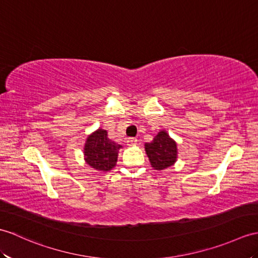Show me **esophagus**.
Instances as JSON below:
<instances>
[{
  "label": "esophagus",
  "instance_id": "1",
  "mask_svg": "<svg viewBox=\"0 0 258 258\" xmlns=\"http://www.w3.org/2000/svg\"><path fill=\"white\" fill-rule=\"evenodd\" d=\"M126 143L128 144V145H133V144L137 143V140L135 139V137H127Z\"/></svg>",
  "mask_w": 258,
  "mask_h": 258
}]
</instances>
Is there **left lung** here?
I'll use <instances>...</instances> for the list:
<instances>
[{"instance_id":"1","label":"left lung","mask_w":258,"mask_h":258,"mask_svg":"<svg viewBox=\"0 0 258 258\" xmlns=\"http://www.w3.org/2000/svg\"><path fill=\"white\" fill-rule=\"evenodd\" d=\"M145 151L152 166L156 170L168 168L177 158V144L165 131L159 132L151 143L145 144Z\"/></svg>"}]
</instances>
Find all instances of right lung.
Here are the masks:
<instances>
[{
	"mask_svg": "<svg viewBox=\"0 0 258 258\" xmlns=\"http://www.w3.org/2000/svg\"><path fill=\"white\" fill-rule=\"evenodd\" d=\"M121 147L107 137L105 130L99 128L88 137L85 146L86 161L94 169L109 171L115 166L118 149Z\"/></svg>",
	"mask_w": 258,
	"mask_h": 258,
	"instance_id": "1",
	"label": "right lung"
}]
</instances>
